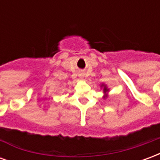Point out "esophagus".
<instances>
[{"label":"esophagus","mask_w":160,"mask_h":160,"mask_svg":"<svg viewBox=\"0 0 160 160\" xmlns=\"http://www.w3.org/2000/svg\"><path fill=\"white\" fill-rule=\"evenodd\" d=\"M80 76H83V75H82V74H80Z\"/></svg>","instance_id":"esophagus-1"}]
</instances>
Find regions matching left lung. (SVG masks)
<instances>
[{
  "mask_svg": "<svg viewBox=\"0 0 160 160\" xmlns=\"http://www.w3.org/2000/svg\"><path fill=\"white\" fill-rule=\"evenodd\" d=\"M101 87H104V93H105V95H104V98H105L108 97V95H107V94H106V92H109V89H108L107 87H106V86H105L104 84H103V85H102Z\"/></svg>",
  "mask_w": 160,
  "mask_h": 160,
  "instance_id": "obj_1",
  "label": "left lung"
}]
</instances>
